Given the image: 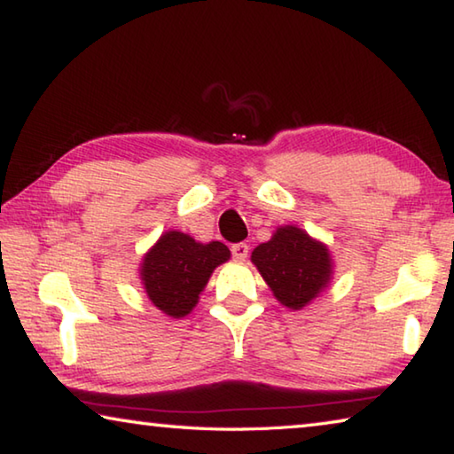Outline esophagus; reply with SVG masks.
I'll use <instances>...</instances> for the list:
<instances>
[{
  "label": "esophagus",
  "instance_id": "1",
  "mask_svg": "<svg viewBox=\"0 0 454 454\" xmlns=\"http://www.w3.org/2000/svg\"><path fill=\"white\" fill-rule=\"evenodd\" d=\"M232 256L236 258V260H246V256H248V244H244V242H238V244H232Z\"/></svg>",
  "mask_w": 454,
  "mask_h": 454
}]
</instances>
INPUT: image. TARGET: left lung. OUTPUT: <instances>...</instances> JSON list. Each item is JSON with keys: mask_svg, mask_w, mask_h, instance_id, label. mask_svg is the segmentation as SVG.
<instances>
[{"mask_svg": "<svg viewBox=\"0 0 454 454\" xmlns=\"http://www.w3.org/2000/svg\"><path fill=\"white\" fill-rule=\"evenodd\" d=\"M252 262L276 301L292 310L312 302L333 276V258L326 246L296 226H280L270 240L256 246Z\"/></svg>", "mask_w": 454, "mask_h": 454, "instance_id": "left-lung-1", "label": "left lung"}]
</instances>
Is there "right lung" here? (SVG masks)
Returning a JSON list of instances; mask_svg holds the SVG:
<instances>
[{
    "label": "right lung",
    "mask_w": 454,
    "mask_h": 454,
    "mask_svg": "<svg viewBox=\"0 0 454 454\" xmlns=\"http://www.w3.org/2000/svg\"><path fill=\"white\" fill-rule=\"evenodd\" d=\"M228 258L226 244H202L170 230L144 256L140 276L145 294L168 317H186L198 304L200 292L208 284L214 268Z\"/></svg>",
    "instance_id": "1"
}]
</instances>
